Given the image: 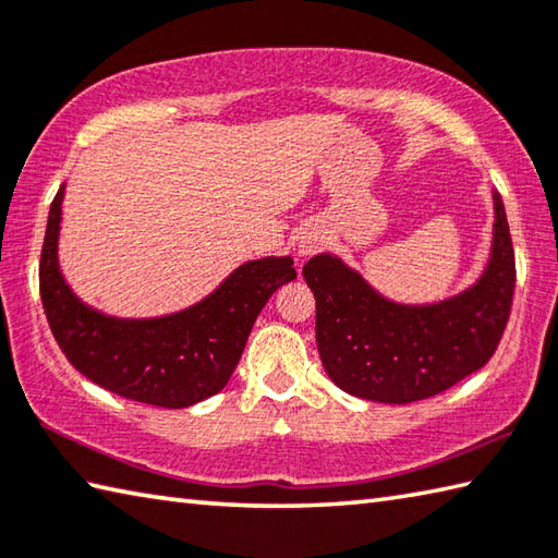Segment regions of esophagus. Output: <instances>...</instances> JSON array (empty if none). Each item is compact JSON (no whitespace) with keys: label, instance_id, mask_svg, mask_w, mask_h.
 Wrapping results in <instances>:
<instances>
[{"label":"esophagus","instance_id":"1","mask_svg":"<svg viewBox=\"0 0 558 558\" xmlns=\"http://www.w3.org/2000/svg\"><path fill=\"white\" fill-rule=\"evenodd\" d=\"M319 248V241L314 239V236H302V241H300V253L302 256H307V253H314Z\"/></svg>","mask_w":558,"mask_h":558}]
</instances>
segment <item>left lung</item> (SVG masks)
I'll use <instances>...</instances> for the list:
<instances>
[{
    "label": "left lung",
    "mask_w": 558,
    "mask_h": 558,
    "mask_svg": "<svg viewBox=\"0 0 558 558\" xmlns=\"http://www.w3.org/2000/svg\"><path fill=\"white\" fill-rule=\"evenodd\" d=\"M302 276L317 300V349L329 378L356 398L404 404L444 392L490 361L508 327L518 270L495 195L488 270L459 298L395 305L329 253L307 260Z\"/></svg>",
    "instance_id": "left-lung-1"
}]
</instances>
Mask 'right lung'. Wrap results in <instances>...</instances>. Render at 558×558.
I'll return each mask as SVG.
<instances>
[{"instance_id": "obj_1", "label": "right lung", "mask_w": 558, "mask_h": 558, "mask_svg": "<svg viewBox=\"0 0 558 558\" xmlns=\"http://www.w3.org/2000/svg\"><path fill=\"white\" fill-rule=\"evenodd\" d=\"M63 187L50 202L38 288L48 327L65 359L121 398L190 408L229 383L253 322L280 286L295 280L292 258H260L236 268L207 300L160 319H114L80 302L58 268Z\"/></svg>"}]
</instances>
